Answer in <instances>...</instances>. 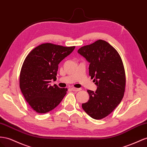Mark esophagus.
Returning <instances> with one entry per match:
<instances>
[{
	"mask_svg": "<svg viewBox=\"0 0 147 147\" xmlns=\"http://www.w3.org/2000/svg\"><path fill=\"white\" fill-rule=\"evenodd\" d=\"M71 90L74 91V92H79V91H80L82 89L81 88H75V87H72V88H71Z\"/></svg>",
	"mask_w": 147,
	"mask_h": 147,
	"instance_id": "obj_1",
	"label": "esophagus"
}]
</instances>
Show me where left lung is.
Wrapping results in <instances>:
<instances>
[{
    "label": "left lung",
    "mask_w": 147,
    "mask_h": 147,
    "mask_svg": "<svg viewBox=\"0 0 147 147\" xmlns=\"http://www.w3.org/2000/svg\"><path fill=\"white\" fill-rule=\"evenodd\" d=\"M78 53L90 63L89 75L97 85L96 92L88 90L89 100L83 109L94 119L111 113L121 102L125 88L124 65L117 51L102 39L82 47Z\"/></svg>",
    "instance_id": "8db88e82"
}]
</instances>
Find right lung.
Segmentation results:
<instances>
[{"instance_id": "1", "label": "right lung", "mask_w": 147, "mask_h": 147, "mask_svg": "<svg viewBox=\"0 0 147 147\" xmlns=\"http://www.w3.org/2000/svg\"><path fill=\"white\" fill-rule=\"evenodd\" d=\"M75 46L64 47L45 43L28 54L20 74V88L25 100L38 113H46L61 102L67 88L51 86L56 79L58 65L74 50Z\"/></svg>"}]
</instances>
